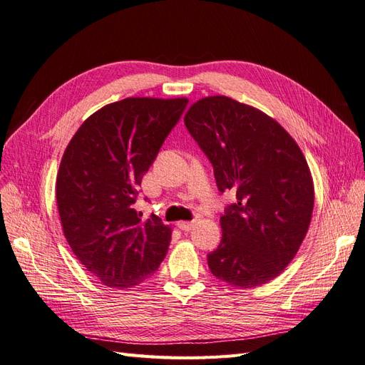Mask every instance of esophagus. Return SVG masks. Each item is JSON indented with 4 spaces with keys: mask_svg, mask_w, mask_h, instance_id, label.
Returning a JSON list of instances; mask_svg holds the SVG:
<instances>
[{
    "mask_svg": "<svg viewBox=\"0 0 365 365\" xmlns=\"http://www.w3.org/2000/svg\"><path fill=\"white\" fill-rule=\"evenodd\" d=\"M177 227L182 231H191L194 228V222H177Z\"/></svg>",
    "mask_w": 365,
    "mask_h": 365,
    "instance_id": "34e87169",
    "label": "esophagus"
}]
</instances>
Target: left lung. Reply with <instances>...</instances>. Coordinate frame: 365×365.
<instances>
[{
	"mask_svg": "<svg viewBox=\"0 0 365 365\" xmlns=\"http://www.w3.org/2000/svg\"><path fill=\"white\" fill-rule=\"evenodd\" d=\"M183 121L212 163L219 191L237 197L220 217L211 273L237 288L269 282L292 262L312 222L314 183L301 148L273 117L225 96L192 103Z\"/></svg>",
	"mask_w": 365,
	"mask_h": 365,
	"instance_id": "8db88e82",
	"label": "left lung"
}]
</instances>
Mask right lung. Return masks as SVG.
Wrapping results in <instances>:
<instances>
[{
    "mask_svg": "<svg viewBox=\"0 0 365 365\" xmlns=\"http://www.w3.org/2000/svg\"><path fill=\"white\" fill-rule=\"evenodd\" d=\"M188 98L128 97L89 115L64 149L57 205L73 255L103 285L130 288L151 277L173 228L133 205L143 175Z\"/></svg>",
    "mask_w": 365,
    "mask_h": 365,
    "instance_id": "add662e5",
    "label": "right lung"
}]
</instances>
